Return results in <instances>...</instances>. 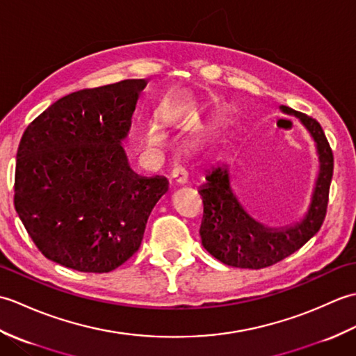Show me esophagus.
Returning a JSON list of instances; mask_svg holds the SVG:
<instances>
[{
	"label": "esophagus",
	"mask_w": 356,
	"mask_h": 356,
	"mask_svg": "<svg viewBox=\"0 0 356 356\" xmlns=\"http://www.w3.org/2000/svg\"><path fill=\"white\" fill-rule=\"evenodd\" d=\"M171 180L174 185H185L188 182V172L184 166H174L171 171Z\"/></svg>",
	"instance_id": "obj_1"
}]
</instances>
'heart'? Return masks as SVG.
<instances>
[{
    "label": "heart",
    "instance_id": "1",
    "mask_svg": "<svg viewBox=\"0 0 356 356\" xmlns=\"http://www.w3.org/2000/svg\"><path fill=\"white\" fill-rule=\"evenodd\" d=\"M143 143H145V147L148 148H162L166 143V136L162 131V128L157 124H149L145 133H143Z\"/></svg>",
    "mask_w": 356,
    "mask_h": 356
}]
</instances>
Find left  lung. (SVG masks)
Wrapping results in <instances>:
<instances>
[{"label": "left lung", "mask_w": 356, "mask_h": 356, "mask_svg": "<svg viewBox=\"0 0 356 356\" xmlns=\"http://www.w3.org/2000/svg\"><path fill=\"white\" fill-rule=\"evenodd\" d=\"M280 110L298 118L316 145L320 171L311 205L300 222L269 228L257 222L241 207L231 188L228 165H214L207 174V182L199 190L203 200L200 237L203 248L228 266L261 269L282 261L307 243L320 231L326 217L329 188L334 174V154L329 142L315 119L286 105H282Z\"/></svg>", "instance_id": "8db88e82"}]
</instances>
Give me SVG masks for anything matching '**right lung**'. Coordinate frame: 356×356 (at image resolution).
Listing matches in <instances>:
<instances>
[{
  "label": "right lung",
  "instance_id": "obj_1",
  "mask_svg": "<svg viewBox=\"0 0 356 356\" xmlns=\"http://www.w3.org/2000/svg\"><path fill=\"white\" fill-rule=\"evenodd\" d=\"M145 79L67 95L27 127L15 170V209L49 260L110 272L138 251L168 191L162 176L131 170L122 140Z\"/></svg>",
  "mask_w": 356,
  "mask_h": 356
}]
</instances>
